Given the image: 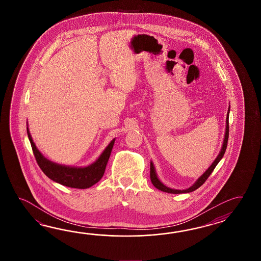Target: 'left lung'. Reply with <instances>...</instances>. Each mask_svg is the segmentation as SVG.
Here are the masks:
<instances>
[{"mask_svg": "<svg viewBox=\"0 0 261 261\" xmlns=\"http://www.w3.org/2000/svg\"><path fill=\"white\" fill-rule=\"evenodd\" d=\"M229 111H230V106L228 107V110H227V120H226V130H225V136H224V141H223V144H222L221 150H220L219 154L217 155V159L212 163L211 166L209 167V168L206 170V172H203L202 175H201L200 177L198 178L197 181H196L191 187H189V189H182V190H181V189H173L165 186V185L162 183L161 180L159 179L158 174H156V172H155V166H154L153 162L151 161V162H150V179H151V182L154 185V187H155V189H160V190L163 191V192L171 193V194H181V193H189V192H192V191H194L196 189H199L201 185L204 184V182L207 180V178L210 176V174H211L213 171H214V169H215L217 164H218V162L221 161V159L223 158L224 154H225L226 149H227V140H228V130H229V129H228V128H229V127H228V116H229Z\"/></svg>", "mask_w": 261, "mask_h": 261, "instance_id": "1", "label": "left lung"}]
</instances>
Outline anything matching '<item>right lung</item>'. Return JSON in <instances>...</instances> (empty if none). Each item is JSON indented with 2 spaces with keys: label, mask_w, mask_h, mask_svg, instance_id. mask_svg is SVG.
Segmentation results:
<instances>
[{
  "label": "right lung",
  "mask_w": 261,
  "mask_h": 261,
  "mask_svg": "<svg viewBox=\"0 0 261 261\" xmlns=\"http://www.w3.org/2000/svg\"><path fill=\"white\" fill-rule=\"evenodd\" d=\"M27 133L34 151V156L44 174L56 183L61 184L62 186H66L72 189H89L100 181L103 176L106 164L110 158L112 149L116 141V138L113 139L100 156L89 166L72 167L58 164L47 160L36 147L28 127Z\"/></svg>",
  "instance_id": "1"
}]
</instances>
